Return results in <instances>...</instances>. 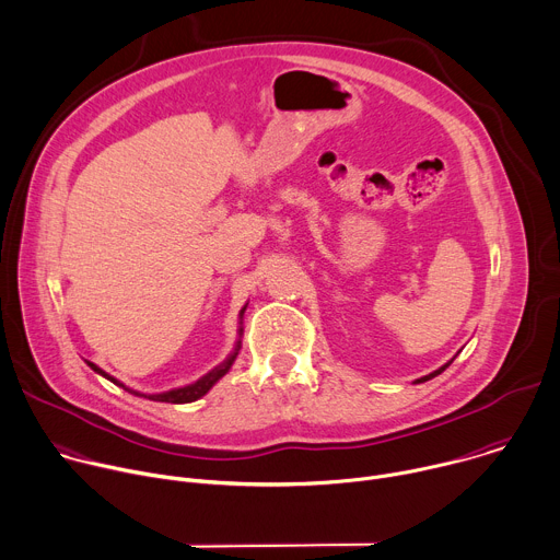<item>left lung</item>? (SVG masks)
I'll use <instances>...</instances> for the list:
<instances>
[{"label": "left lung", "mask_w": 560, "mask_h": 560, "mask_svg": "<svg viewBox=\"0 0 560 560\" xmlns=\"http://www.w3.org/2000/svg\"><path fill=\"white\" fill-rule=\"evenodd\" d=\"M455 358H457V355H455ZM455 358H453V360H451V362H445V364H443V366H439V369H436V371H432V373H430V375H423V377H419V380H415V384H423V382H428V380H432V377H436V375H441V373H443V371H445V369H448V366H451V364H453V362H455Z\"/></svg>", "instance_id": "1"}]
</instances>
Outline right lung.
Masks as SVG:
<instances>
[{
    "instance_id": "add662e5",
    "label": "right lung",
    "mask_w": 560,
    "mask_h": 560,
    "mask_svg": "<svg viewBox=\"0 0 560 560\" xmlns=\"http://www.w3.org/2000/svg\"><path fill=\"white\" fill-rule=\"evenodd\" d=\"M245 311H247V304H245V306L241 308V313H238V338H236V345H234L232 353H230L225 360H222L218 366H213L209 373H205L202 377H198V380L191 382V384H185V386H178V388H170V390H165V393H141V390H135V388L126 386V384L119 382L117 377H112L109 373H105L103 369H98L94 362H88V360H85V364H88L96 375L109 380L112 384L121 386L124 390H128V393H132V395H137V397H145V399H152V401H167V404H191V401L205 397L222 377H225V375L230 373V369L234 366V362H236V358H238V353H241V349H243V330H245V328H243V315H245Z\"/></svg>"
}]
</instances>
